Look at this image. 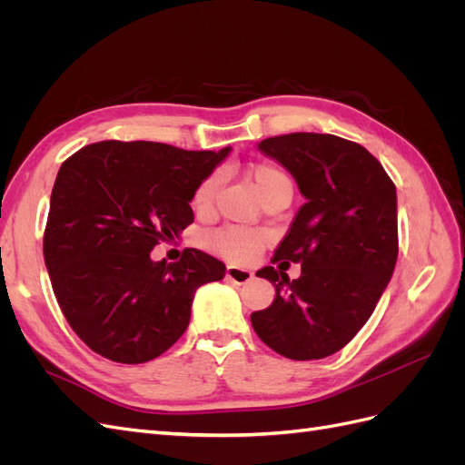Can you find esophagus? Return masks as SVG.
I'll use <instances>...</instances> for the list:
<instances>
[{
  "label": "esophagus",
  "mask_w": 465,
  "mask_h": 465,
  "mask_svg": "<svg viewBox=\"0 0 465 465\" xmlns=\"http://www.w3.org/2000/svg\"><path fill=\"white\" fill-rule=\"evenodd\" d=\"M254 277L250 270H244V267H238V265H227V279H231L232 283L236 285H244L248 281Z\"/></svg>",
  "instance_id": "1"
}]
</instances>
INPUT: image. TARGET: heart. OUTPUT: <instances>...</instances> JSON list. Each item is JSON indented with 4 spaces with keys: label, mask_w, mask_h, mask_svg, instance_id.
<instances>
[{
    "label": "heart",
    "mask_w": 465,
    "mask_h": 465,
    "mask_svg": "<svg viewBox=\"0 0 465 465\" xmlns=\"http://www.w3.org/2000/svg\"><path fill=\"white\" fill-rule=\"evenodd\" d=\"M248 178L254 182V186L260 193L262 200L272 198L275 193H289L292 190L291 178L270 163H258L248 166ZM217 176L205 178L200 188L193 193V207L195 209H207L213 202V195L217 190ZM207 246L217 252V254L229 258L232 262H250L258 256L265 242V232L256 229H244V227H224L219 231L209 232L205 238Z\"/></svg>",
    "instance_id": "1"
}]
</instances>
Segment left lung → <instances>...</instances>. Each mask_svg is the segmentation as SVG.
<instances>
[{
  "instance_id": "left-lung-1",
  "label": "left lung",
  "mask_w": 465,
  "mask_h": 465,
  "mask_svg": "<svg viewBox=\"0 0 465 465\" xmlns=\"http://www.w3.org/2000/svg\"><path fill=\"white\" fill-rule=\"evenodd\" d=\"M258 151L294 178L306 200L275 258L301 262L256 273L275 299L250 320L260 340L292 361L330 357L367 323L398 260L396 186L359 143L328 134L267 137Z\"/></svg>"
}]
</instances>
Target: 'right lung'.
Returning <instances> with one entry per match:
<instances>
[{
	"mask_svg": "<svg viewBox=\"0 0 465 465\" xmlns=\"http://www.w3.org/2000/svg\"><path fill=\"white\" fill-rule=\"evenodd\" d=\"M154 142H101L69 157L54 182L45 262L65 320L94 353L139 364L186 331L193 294L224 263L186 248L176 263L151 250L180 236L202 182L229 157Z\"/></svg>",
	"mask_w": 465,
	"mask_h": 465,
	"instance_id": "1",
	"label": "right lung"
}]
</instances>
